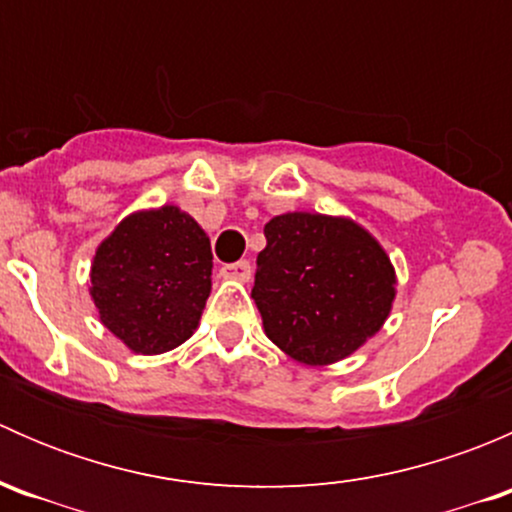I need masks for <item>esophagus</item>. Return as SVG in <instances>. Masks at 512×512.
Returning <instances> with one entry per match:
<instances>
[{"instance_id":"obj_1","label":"esophagus","mask_w":512,"mask_h":512,"mask_svg":"<svg viewBox=\"0 0 512 512\" xmlns=\"http://www.w3.org/2000/svg\"><path fill=\"white\" fill-rule=\"evenodd\" d=\"M252 275V267L247 260H240V262H232V265H225L223 267V277L225 280H235V282H247Z\"/></svg>"}]
</instances>
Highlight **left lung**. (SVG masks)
<instances>
[{"label": "left lung", "mask_w": 512, "mask_h": 512, "mask_svg": "<svg viewBox=\"0 0 512 512\" xmlns=\"http://www.w3.org/2000/svg\"><path fill=\"white\" fill-rule=\"evenodd\" d=\"M252 299L267 339L304 366L364 347L389 319L396 270L381 242L347 215H275L265 225Z\"/></svg>", "instance_id": "8db88e82"}]
</instances>
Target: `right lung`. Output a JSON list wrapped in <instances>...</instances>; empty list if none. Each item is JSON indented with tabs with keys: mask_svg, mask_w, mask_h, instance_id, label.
Here are the masks:
<instances>
[{
	"mask_svg": "<svg viewBox=\"0 0 512 512\" xmlns=\"http://www.w3.org/2000/svg\"><path fill=\"white\" fill-rule=\"evenodd\" d=\"M210 237L178 205L136 210L103 237L89 294L103 327L133 354L170 352L193 337L213 289Z\"/></svg>",
	"mask_w": 512,
	"mask_h": 512,
	"instance_id": "obj_1",
	"label": "right lung"
}]
</instances>
